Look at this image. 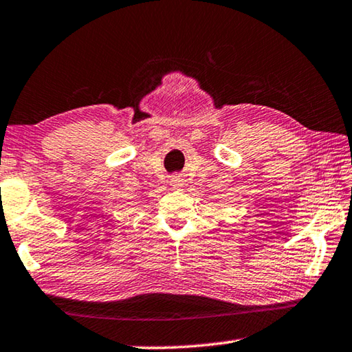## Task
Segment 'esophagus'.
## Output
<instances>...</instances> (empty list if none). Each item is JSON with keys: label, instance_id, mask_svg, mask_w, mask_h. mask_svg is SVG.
<instances>
[{"label": "esophagus", "instance_id": "1", "mask_svg": "<svg viewBox=\"0 0 352 352\" xmlns=\"http://www.w3.org/2000/svg\"><path fill=\"white\" fill-rule=\"evenodd\" d=\"M182 182H183V180L180 178V175H174V177L170 178V185L174 186V188H180V186L183 185Z\"/></svg>", "mask_w": 352, "mask_h": 352}]
</instances>
